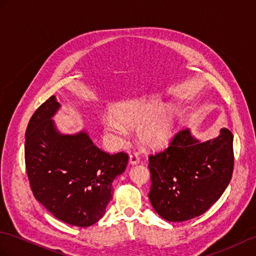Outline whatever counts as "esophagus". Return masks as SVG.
<instances>
[{
	"label": "esophagus",
	"mask_w": 256,
	"mask_h": 256,
	"mask_svg": "<svg viewBox=\"0 0 256 256\" xmlns=\"http://www.w3.org/2000/svg\"><path fill=\"white\" fill-rule=\"evenodd\" d=\"M139 162H140V158H139V156L136 154H130V156H129V163L132 164V165H136V164H139Z\"/></svg>",
	"instance_id": "34e87169"
}]
</instances>
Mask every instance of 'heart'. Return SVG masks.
Masks as SVG:
<instances>
[{"label": "heart", "instance_id": "b5f03b06", "mask_svg": "<svg viewBox=\"0 0 256 256\" xmlns=\"http://www.w3.org/2000/svg\"><path fill=\"white\" fill-rule=\"evenodd\" d=\"M114 116H105L101 124L108 144L117 148L126 141L128 129L136 128L140 144L148 150L165 148L176 127L177 112L170 104H163L156 96L124 100L112 108Z\"/></svg>", "mask_w": 256, "mask_h": 256}]
</instances>
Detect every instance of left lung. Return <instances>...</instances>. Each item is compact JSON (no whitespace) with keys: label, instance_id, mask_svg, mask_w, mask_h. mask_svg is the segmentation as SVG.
Here are the masks:
<instances>
[{"label":"left lung","instance_id":"left-lung-1","mask_svg":"<svg viewBox=\"0 0 256 256\" xmlns=\"http://www.w3.org/2000/svg\"><path fill=\"white\" fill-rule=\"evenodd\" d=\"M232 143L234 136L227 128L208 141L184 129L164 151L150 155L148 198L155 212L168 222L189 220L205 213L232 180Z\"/></svg>","mask_w":256,"mask_h":256}]
</instances>
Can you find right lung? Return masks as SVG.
<instances>
[{"instance_id":"add662e5","label":"right lung","mask_w":256,"mask_h":256,"mask_svg":"<svg viewBox=\"0 0 256 256\" xmlns=\"http://www.w3.org/2000/svg\"><path fill=\"white\" fill-rule=\"evenodd\" d=\"M60 104L53 96L30 118L24 162L34 198L58 220L89 227L105 214L114 179L128 164L126 153L110 155L93 144L84 130L62 134L53 116Z\"/></svg>"}]
</instances>
